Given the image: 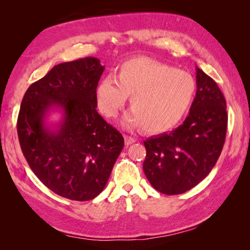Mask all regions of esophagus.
Returning a JSON list of instances; mask_svg holds the SVG:
<instances>
[{
    "mask_svg": "<svg viewBox=\"0 0 250 250\" xmlns=\"http://www.w3.org/2000/svg\"><path fill=\"white\" fill-rule=\"evenodd\" d=\"M124 137H125V145H128V146L131 145V144H133V143L135 142V139H133V137L130 136V135H125Z\"/></svg>",
    "mask_w": 250,
    "mask_h": 250,
    "instance_id": "1",
    "label": "esophagus"
}]
</instances>
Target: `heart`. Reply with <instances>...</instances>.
Returning <instances> with one entry per match:
<instances>
[{"mask_svg": "<svg viewBox=\"0 0 250 250\" xmlns=\"http://www.w3.org/2000/svg\"><path fill=\"white\" fill-rule=\"evenodd\" d=\"M196 90L194 78L185 71L137 57L120 65L117 79H101L95 98L100 110L114 118L131 97L132 110L122 124L129 128L142 126L147 133L157 134L171 130L183 119L192 104Z\"/></svg>", "mask_w": 250, "mask_h": 250, "instance_id": "1", "label": "heart"}]
</instances>
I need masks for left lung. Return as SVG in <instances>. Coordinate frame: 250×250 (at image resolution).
<instances>
[{"instance_id": "8db88e82", "label": "left lung", "mask_w": 250, "mask_h": 250, "mask_svg": "<svg viewBox=\"0 0 250 250\" xmlns=\"http://www.w3.org/2000/svg\"><path fill=\"white\" fill-rule=\"evenodd\" d=\"M196 93L189 115L171 133L144 141L143 169L159 192L184 193L214 167L226 141L228 114L224 94L213 78L196 67Z\"/></svg>"}]
</instances>
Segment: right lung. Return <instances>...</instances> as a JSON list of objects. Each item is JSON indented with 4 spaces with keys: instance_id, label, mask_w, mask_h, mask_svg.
Listing matches in <instances>:
<instances>
[{
    "instance_id": "1",
    "label": "right lung",
    "mask_w": 250,
    "mask_h": 250,
    "mask_svg": "<svg viewBox=\"0 0 250 250\" xmlns=\"http://www.w3.org/2000/svg\"><path fill=\"white\" fill-rule=\"evenodd\" d=\"M104 66L88 57L55 65L32 83L21 102L17 132L32 171L63 198L89 201L102 192L125 141L97 111ZM54 107L63 111L55 131L44 125Z\"/></svg>"
}]
</instances>
